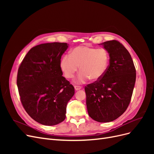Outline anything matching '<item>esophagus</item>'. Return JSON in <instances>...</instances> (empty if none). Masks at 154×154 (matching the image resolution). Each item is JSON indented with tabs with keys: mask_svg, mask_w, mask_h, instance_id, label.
Segmentation results:
<instances>
[{
	"mask_svg": "<svg viewBox=\"0 0 154 154\" xmlns=\"http://www.w3.org/2000/svg\"><path fill=\"white\" fill-rule=\"evenodd\" d=\"M74 88H75V90H76V91H79V90H80V89H81L82 87H81L80 86H77V85H75V86H74Z\"/></svg>",
	"mask_w": 154,
	"mask_h": 154,
	"instance_id": "34e87169",
	"label": "esophagus"
}]
</instances>
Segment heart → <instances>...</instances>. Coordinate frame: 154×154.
Listing matches in <instances>:
<instances>
[{"mask_svg":"<svg viewBox=\"0 0 154 154\" xmlns=\"http://www.w3.org/2000/svg\"><path fill=\"white\" fill-rule=\"evenodd\" d=\"M109 63V54L103 49L78 46L65 55L60 60V67L67 78H72L80 66V72L76 83L82 84L91 80L98 81L104 76Z\"/></svg>","mask_w":154,"mask_h":154,"instance_id":"heart-1","label":"heart"}]
</instances>
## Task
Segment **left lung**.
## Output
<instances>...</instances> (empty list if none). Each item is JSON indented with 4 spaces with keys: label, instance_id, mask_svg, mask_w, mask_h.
<instances>
[{
    "label": "left lung",
    "instance_id": "8db88e82",
    "mask_svg": "<svg viewBox=\"0 0 154 154\" xmlns=\"http://www.w3.org/2000/svg\"><path fill=\"white\" fill-rule=\"evenodd\" d=\"M109 54V66L101 80L85 87L88 114L97 122L122 116L131 100L136 73L131 55L117 40L100 44Z\"/></svg>",
    "mask_w": 154,
    "mask_h": 154
}]
</instances>
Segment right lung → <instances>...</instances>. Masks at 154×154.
Here are the masks:
<instances>
[{
  "label": "right lung",
  "mask_w": 154,
  "mask_h": 154,
  "mask_svg": "<svg viewBox=\"0 0 154 154\" xmlns=\"http://www.w3.org/2000/svg\"><path fill=\"white\" fill-rule=\"evenodd\" d=\"M69 45L46 43L31 48L17 74L22 104L31 118L42 125L53 126L66 119L68 101L74 88L62 76L60 60Z\"/></svg>",
  "instance_id": "1"
}]
</instances>
